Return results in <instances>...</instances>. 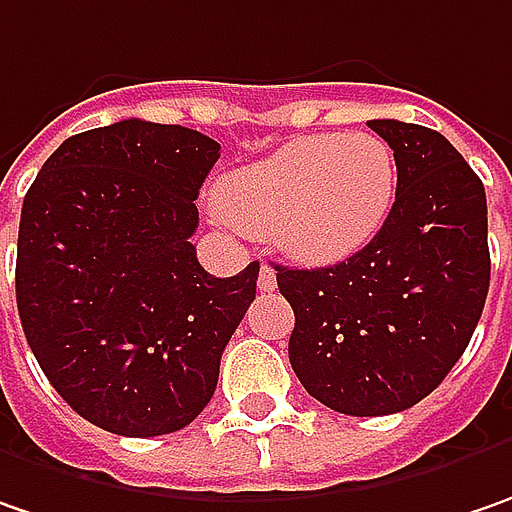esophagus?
<instances>
[{
    "mask_svg": "<svg viewBox=\"0 0 512 512\" xmlns=\"http://www.w3.org/2000/svg\"><path fill=\"white\" fill-rule=\"evenodd\" d=\"M275 286H278L275 269H272L269 263H263V266H260V275H257V289H260V292H272Z\"/></svg>",
    "mask_w": 512,
    "mask_h": 512,
    "instance_id": "34e87169",
    "label": "esophagus"
}]
</instances>
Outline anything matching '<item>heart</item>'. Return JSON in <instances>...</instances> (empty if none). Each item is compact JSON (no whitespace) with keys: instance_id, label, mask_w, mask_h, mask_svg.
<instances>
[{"instance_id":"b5f03b06","label":"heart","mask_w":512,"mask_h":512,"mask_svg":"<svg viewBox=\"0 0 512 512\" xmlns=\"http://www.w3.org/2000/svg\"><path fill=\"white\" fill-rule=\"evenodd\" d=\"M398 194V160L372 131H323L229 171L217 206L249 232H272L286 255L332 263L367 246Z\"/></svg>"}]
</instances>
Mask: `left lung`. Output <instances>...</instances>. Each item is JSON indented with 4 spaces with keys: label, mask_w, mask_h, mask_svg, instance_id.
Masks as SVG:
<instances>
[{
    "label": "left lung",
    "mask_w": 512,
    "mask_h": 512,
    "mask_svg": "<svg viewBox=\"0 0 512 512\" xmlns=\"http://www.w3.org/2000/svg\"><path fill=\"white\" fill-rule=\"evenodd\" d=\"M398 160L387 223L321 269H278L295 309L289 361L303 389L344 415H392L427 398L470 344L490 289L487 197L433 128L369 120Z\"/></svg>",
    "instance_id": "left-lung-1"
}]
</instances>
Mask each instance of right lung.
<instances>
[{
  "label": "right lung",
  "instance_id": "add662e5",
  "mask_svg": "<svg viewBox=\"0 0 512 512\" xmlns=\"http://www.w3.org/2000/svg\"><path fill=\"white\" fill-rule=\"evenodd\" d=\"M217 157L200 131L120 120L68 137L25 194L19 321L51 387L108 433L191 424L255 300L257 260L214 278L191 246Z\"/></svg>",
  "mask_w": 512,
  "mask_h": 512
}]
</instances>
